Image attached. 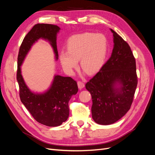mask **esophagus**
I'll return each mask as SVG.
<instances>
[{"label": "esophagus", "instance_id": "34e87169", "mask_svg": "<svg viewBox=\"0 0 155 155\" xmlns=\"http://www.w3.org/2000/svg\"><path fill=\"white\" fill-rule=\"evenodd\" d=\"M78 85L79 89H82L84 87H85V83H84L83 81H78Z\"/></svg>", "mask_w": 155, "mask_h": 155}]
</instances>
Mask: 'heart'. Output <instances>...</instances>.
Returning <instances> with one entry per match:
<instances>
[{
	"label": "heart",
	"instance_id": "1",
	"mask_svg": "<svg viewBox=\"0 0 155 155\" xmlns=\"http://www.w3.org/2000/svg\"><path fill=\"white\" fill-rule=\"evenodd\" d=\"M107 40L105 35L85 32L72 35L67 41V51H62L59 60L63 69L72 74L78 67L88 74L99 71L104 64L107 53Z\"/></svg>",
	"mask_w": 155,
	"mask_h": 155
}]
</instances>
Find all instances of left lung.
<instances>
[{
  "mask_svg": "<svg viewBox=\"0 0 155 155\" xmlns=\"http://www.w3.org/2000/svg\"><path fill=\"white\" fill-rule=\"evenodd\" d=\"M110 58L85 85L92 96V116L96 123L110 125L119 120L132 105L138 78L136 61L128 43L113 30Z\"/></svg>",
  "mask_w": 155,
  "mask_h": 155,
  "instance_id": "8db88e82",
  "label": "left lung"
}]
</instances>
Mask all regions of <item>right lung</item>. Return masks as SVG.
<instances>
[{"mask_svg": "<svg viewBox=\"0 0 155 155\" xmlns=\"http://www.w3.org/2000/svg\"><path fill=\"white\" fill-rule=\"evenodd\" d=\"M59 30L57 25H35L23 39L17 58V80L19 86L21 101L37 121L48 127L59 126L68 119V101L78 91L77 82L70 77L56 75L47 91L42 94L34 93L26 86L22 76L21 66L31 46L41 38L50 42L57 60L56 38Z\"/></svg>", "mask_w": 155, "mask_h": 155, "instance_id": "add662e5", "label": "right lung"}]
</instances>
